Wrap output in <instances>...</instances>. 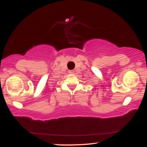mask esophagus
Listing matches in <instances>:
<instances>
[{"instance_id": "esophagus-1", "label": "esophagus", "mask_w": 147, "mask_h": 147, "mask_svg": "<svg viewBox=\"0 0 147 147\" xmlns=\"http://www.w3.org/2000/svg\"><path fill=\"white\" fill-rule=\"evenodd\" d=\"M74 72H75V71H73V70H70V73H74Z\"/></svg>"}]
</instances>
